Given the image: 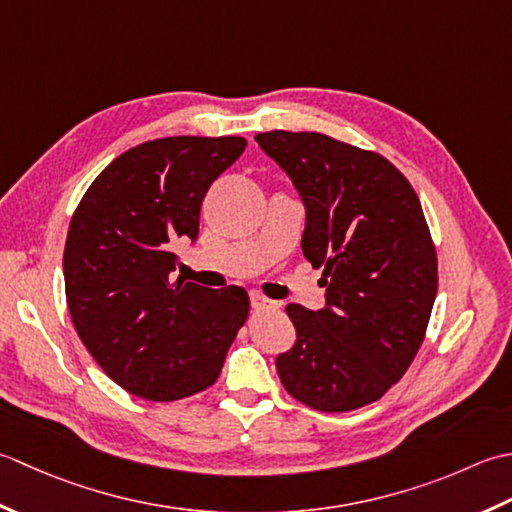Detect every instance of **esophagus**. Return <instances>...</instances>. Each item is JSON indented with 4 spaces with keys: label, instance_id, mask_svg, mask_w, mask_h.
<instances>
[{
    "label": "esophagus",
    "instance_id": "esophagus-1",
    "mask_svg": "<svg viewBox=\"0 0 512 512\" xmlns=\"http://www.w3.org/2000/svg\"><path fill=\"white\" fill-rule=\"evenodd\" d=\"M252 309L256 311H269V309H276V302L265 298L263 294H252Z\"/></svg>",
    "mask_w": 512,
    "mask_h": 512
}]
</instances>
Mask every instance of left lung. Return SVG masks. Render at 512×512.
Wrapping results in <instances>:
<instances>
[{
	"instance_id": "8db88e82",
	"label": "left lung",
	"mask_w": 512,
	"mask_h": 512,
	"mask_svg": "<svg viewBox=\"0 0 512 512\" xmlns=\"http://www.w3.org/2000/svg\"><path fill=\"white\" fill-rule=\"evenodd\" d=\"M256 141L305 203L302 254L327 307L287 305L296 344L276 358L291 398L342 413L380 400L422 347L437 294V256L420 198L382 154L320 132Z\"/></svg>"
}]
</instances>
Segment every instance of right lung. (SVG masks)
I'll return each mask as SVG.
<instances>
[{"mask_svg":"<svg viewBox=\"0 0 512 512\" xmlns=\"http://www.w3.org/2000/svg\"><path fill=\"white\" fill-rule=\"evenodd\" d=\"M243 137H165L117 156L68 227L64 280L81 342L108 378L152 402L212 387L249 316V296L183 283L174 247L196 241L201 203Z\"/></svg>","mask_w":512,"mask_h":512,"instance_id":"add662e5","label":"right lung"}]
</instances>
